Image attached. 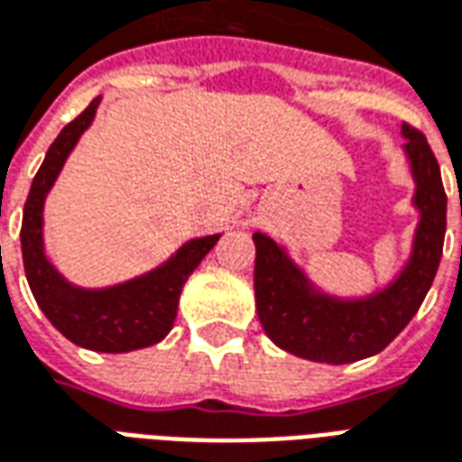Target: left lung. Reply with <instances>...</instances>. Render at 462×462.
I'll list each match as a JSON object with an SVG mask.
<instances>
[{
	"instance_id": "left-lung-1",
	"label": "left lung",
	"mask_w": 462,
	"mask_h": 462,
	"mask_svg": "<svg viewBox=\"0 0 462 462\" xmlns=\"http://www.w3.org/2000/svg\"><path fill=\"white\" fill-rule=\"evenodd\" d=\"M402 136L419 222L409 257L382 289L367 296L328 293L293 262L289 249L254 232L257 316L269 340L286 353L328 365L372 357L404 330L431 289L443 254L448 198L426 136L409 125H402Z\"/></svg>"
}]
</instances>
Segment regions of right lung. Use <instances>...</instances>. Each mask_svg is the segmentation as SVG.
<instances>
[{
    "label": "right lung",
    "instance_id": "obj_1",
    "mask_svg": "<svg viewBox=\"0 0 462 462\" xmlns=\"http://www.w3.org/2000/svg\"><path fill=\"white\" fill-rule=\"evenodd\" d=\"M100 100L95 97L85 112L63 126L31 183L22 220L23 272L39 309L70 343L95 353H132L169 336L183 283L222 235L193 237L152 272L102 289L78 286L58 272L43 245V203L70 152L92 125Z\"/></svg>",
    "mask_w": 462,
    "mask_h": 462
}]
</instances>
